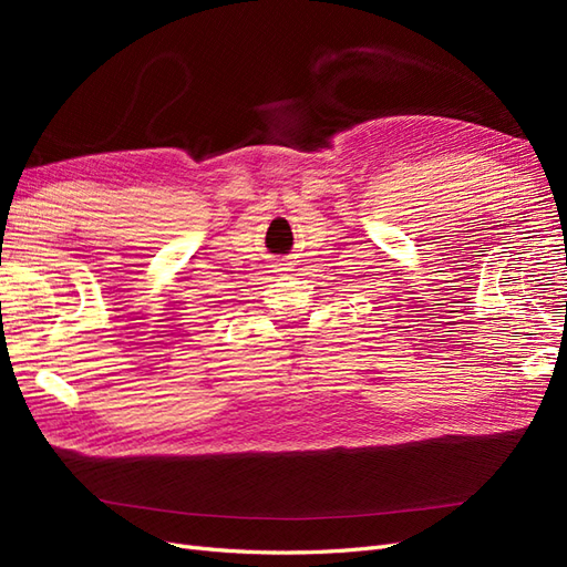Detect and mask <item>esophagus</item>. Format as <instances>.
Masks as SVG:
<instances>
[{
    "label": "esophagus",
    "mask_w": 567,
    "mask_h": 567,
    "mask_svg": "<svg viewBox=\"0 0 567 567\" xmlns=\"http://www.w3.org/2000/svg\"><path fill=\"white\" fill-rule=\"evenodd\" d=\"M284 269H286V267H281V269H279V271H284Z\"/></svg>",
    "instance_id": "obj_1"
}]
</instances>
